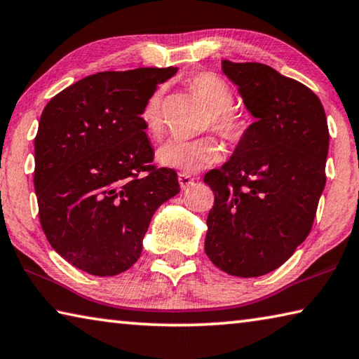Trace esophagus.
I'll use <instances>...</instances> for the list:
<instances>
[{
  "instance_id": "34e87169",
  "label": "esophagus",
  "mask_w": 359,
  "mask_h": 359,
  "mask_svg": "<svg viewBox=\"0 0 359 359\" xmlns=\"http://www.w3.org/2000/svg\"><path fill=\"white\" fill-rule=\"evenodd\" d=\"M193 182H194V179L191 177V175H188L185 172L179 174V185H180L182 190H187V188H190L193 185Z\"/></svg>"
}]
</instances>
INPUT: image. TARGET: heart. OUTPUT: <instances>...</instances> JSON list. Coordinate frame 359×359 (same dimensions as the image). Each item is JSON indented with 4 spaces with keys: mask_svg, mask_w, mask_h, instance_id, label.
Wrapping results in <instances>:
<instances>
[{
    "mask_svg": "<svg viewBox=\"0 0 359 359\" xmlns=\"http://www.w3.org/2000/svg\"><path fill=\"white\" fill-rule=\"evenodd\" d=\"M190 88L209 109L204 130H212L229 145H239L244 141L248 133V121L244 115L231 107L234 102V93L222 77L212 72H199L190 79ZM165 100L166 88H156L142 109L144 128L151 137H161L166 130ZM156 160L161 166L193 174L220 161L222 147L214 137H203L198 141H169L158 149Z\"/></svg>",
    "mask_w": 359,
    "mask_h": 359,
    "instance_id": "heart-1",
    "label": "heart"
}]
</instances>
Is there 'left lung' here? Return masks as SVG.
Returning <instances> with one entry per match:
<instances>
[{
    "instance_id": "obj_1",
    "label": "left lung",
    "mask_w": 359,
    "mask_h": 359,
    "mask_svg": "<svg viewBox=\"0 0 359 359\" xmlns=\"http://www.w3.org/2000/svg\"><path fill=\"white\" fill-rule=\"evenodd\" d=\"M222 69L257 121L229 161L204 175L215 196L204 248L226 274L259 277L311 233L330 131L323 104L304 83L261 63L223 60Z\"/></svg>"
}]
</instances>
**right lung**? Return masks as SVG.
Listing matches in <instances>:
<instances>
[{"label":"right lung","mask_w":359,"mask_h":359,"mask_svg":"<svg viewBox=\"0 0 359 359\" xmlns=\"http://www.w3.org/2000/svg\"><path fill=\"white\" fill-rule=\"evenodd\" d=\"M177 68L104 71L53 96L34 137L39 222L58 255L92 276L136 263L155 210L180 191L156 168L141 118L158 83Z\"/></svg>","instance_id":"add662e5"}]
</instances>
